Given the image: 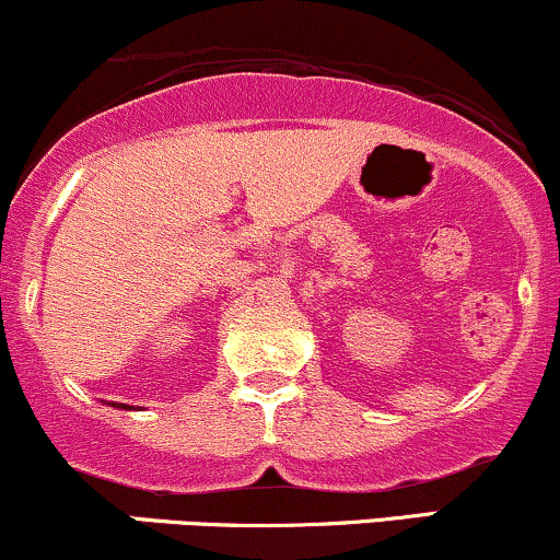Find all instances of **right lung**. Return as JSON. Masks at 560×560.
<instances>
[{
  "label": "right lung",
  "instance_id": "obj_1",
  "mask_svg": "<svg viewBox=\"0 0 560 560\" xmlns=\"http://www.w3.org/2000/svg\"><path fill=\"white\" fill-rule=\"evenodd\" d=\"M113 405V408H120V410H133V405H126V402H107Z\"/></svg>",
  "mask_w": 560,
  "mask_h": 560
}]
</instances>
